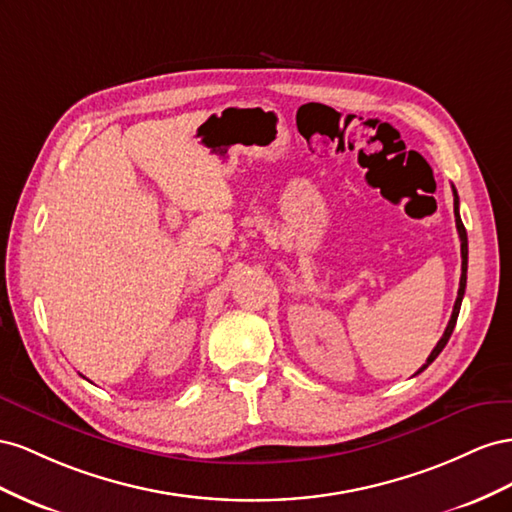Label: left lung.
<instances>
[{
    "mask_svg": "<svg viewBox=\"0 0 512 512\" xmlns=\"http://www.w3.org/2000/svg\"><path fill=\"white\" fill-rule=\"evenodd\" d=\"M452 195H455V221H457V231H459V240H461V281H459L457 300H455V306H452V315H450L448 326H446V330H444V334H442V339L437 341V345L433 347L431 356H429V358H427V362L422 364V367L418 369V373L425 371V369L429 367V364H431L437 356H440L442 349L446 347V343H448V339H450L452 330H455L457 317H459V311H461V300H463V294H465V283H467V233H465V227H463V223H461V216H459V195H457V188H455V186H452Z\"/></svg>",
    "mask_w": 512,
    "mask_h": 512,
    "instance_id": "1",
    "label": "left lung"
}]
</instances>
